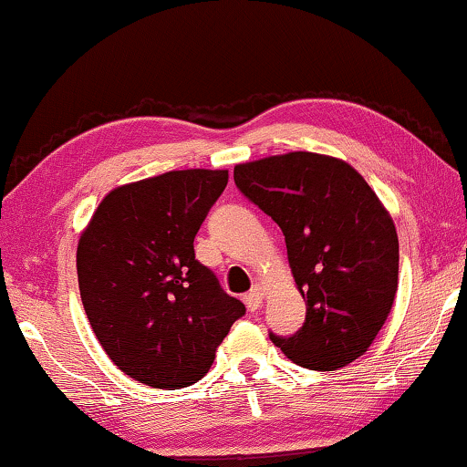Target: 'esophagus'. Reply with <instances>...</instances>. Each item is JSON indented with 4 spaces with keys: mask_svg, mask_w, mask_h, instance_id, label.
<instances>
[{
    "mask_svg": "<svg viewBox=\"0 0 467 467\" xmlns=\"http://www.w3.org/2000/svg\"><path fill=\"white\" fill-rule=\"evenodd\" d=\"M247 304L249 310H257L262 306V300H264V287L262 285H254L252 291L249 294H245V297H243Z\"/></svg>",
    "mask_w": 467,
    "mask_h": 467,
    "instance_id": "obj_1",
    "label": "esophagus"
}]
</instances>
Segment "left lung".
I'll return each mask as SVG.
<instances>
[{
    "label": "left lung",
    "instance_id": "left-lung-1",
    "mask_svg": "<svg viewBox=\"0 0 467 467\" xmlns=\"http://www.w3.org/2000/svg\"><path fill=\"white\" fill-rule=\"evenodd\" d=\"M234 184L285 234L306 321L270 333L296 365L337 371L363 357L399 289V236L365 178L342 159L296 150L234 165Z\"/></svg>",
    "mask_w": 467,
    "mask_h": 467
}]
</instances>
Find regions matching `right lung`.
Segmentation results:
<instances>
[{
  "label": "right lung",
  "mask_w": 467,
  "mask_h": 467,
  "mask_svg": "<svg viewBox=\"0 0 467 467\" xmlns=\"http://www.w3.org/2000/svg\"><path fill=\"white\" fill-rule=\"evenodd\" d=\"M226 184V170H180L117 186L79 236L88 321L109 358L140 384H197L245 315L194 260V234Z\"/></svg>",
  "instance_id": "right-lung-1"
}]
</instances>
